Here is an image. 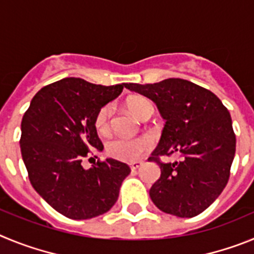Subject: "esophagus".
Here are the masks:
<instances>
[{
	"label": "esophagus",
	"mask_w": 254,
	"mask_h": 254,
	"mask_svg": "<svg viewBox=\"0 0 254 254\" xmlns=\"http://www.w3.org/2000/svg\"><path fill=\"white\" fill-rule=\"evenodd\" d=\"M141 165H142V163H141V161H133V163L129 164V168H131V170H136V169H138Z\"/></svg>",
	"instance_id": "34e87169"
}]
</instances>
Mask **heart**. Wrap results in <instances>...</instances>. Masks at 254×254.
<instances>
[{
  "mask_svg": "<svg viewBox=\"0 0 254 254\" xmlns=\"http://www.w3.org/2000/svg\"><path fill=\"white\" fill-rule=\"evenodd\" d=\"M129 111L134 116L145 121L150 118L154 113L152 104L145 98H133L127 103ZM112 114L113 108L111 104L102 107L95 116V128L100 134H107L111 131L112 126ZM151 149V141L149 138H127V137H114L107 142L105 151L111 158L117 159L121 161L132 163L142 156L146 151Z\"/></svg>",
  "mask_w": 254,
  "mask_h": 254,
  "instance_id": "b5f03b06",
  "label": "heart"
}]
</instances>
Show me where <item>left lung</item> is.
Segmentation results:
<instances>
[{
    "label": "left lung",
    "mask_w": 254,
    "mask_h": 254,
    "mask_svg": "<svg viewBox=\"0 0 254 254\" xmlns=\"http://www.w3.org/2000/svg\"><path fill=\"white\" fill-rule=\"evenodd\" d=\"M156 104L165 120L158 147L149 161L160 167L150 188L155 206L178 217L205 211L225 188L235 155L232 117L210 90L183 78L155 84H125ZM179 152L181 162L163 163L159 156Z\"/></svg>",
    "instance_id": "1"
}]
</instances>
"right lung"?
I'll return each mask as SVG.
<instances>
[{"label": "right lung", "instance_id": "obj_1", "mask_svg": "<svg viewBox=\"0 0 254 254\" xmlns=\"http://www.w3.org/2000/svg\"><path fill=\"white\" fill-rule=\"evenodd\" d=\"M123 87L62 78L42 87L22 117L20 149L29 181L47 203L68 219H91L111 210L131 173L127 164L114 159L98 160L90 169L81 164L104 147L95 116Z\"/></svg>", "mask_w": 254, "mask_h": 254}]
</instances>
